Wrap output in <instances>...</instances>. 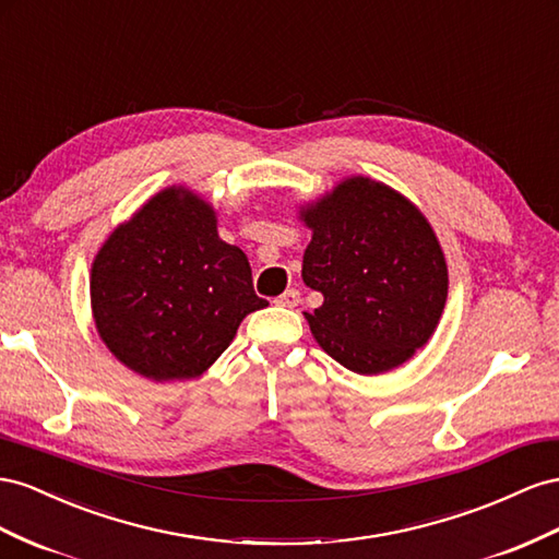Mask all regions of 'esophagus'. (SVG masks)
<instances>
[{
    "label": "esophagus",
    "instance_id": "1",
    "mask_svg": "<svg viewBox=\"0 0 559 559\" xmlns=\"http://www.w3.org/2000/svg\"><path fill=\"white\" fill-rule=\"evenodd\" d=\"M275 304L282 308H296L300 304V292L292 286V289H286L282 296L275 298Z\"/></svg>",
    "mask_w": 559,
    "mask_h": 559
}]
</instances>
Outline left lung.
Returning <instances> with one entry per match:
<instances>
[{"instance_id":"1","label":"left lung","mask_w":559,"mask_h":559,"mask_svg":"<svg viewBox=\"0 0 559 559\" xmlns=\"http://www.w3.org/2000/svg\"><path fill=\"white\" fill-rule=\"evenodd\" d=\"M298 218L312 233L300 277L324 296L304 312L320 348L361 376L412 359L449 292L444 251L420 209L381 180L348 176Z\"/></svg>"}]
</instances>
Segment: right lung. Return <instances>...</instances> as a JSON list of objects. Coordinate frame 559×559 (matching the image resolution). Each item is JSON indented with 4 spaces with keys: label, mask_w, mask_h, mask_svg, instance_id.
Here are the masks:
<instances>
[{
    "label": "right lung",
    "mask_w": 559,
    "mask_h": 559,
    "mask_svg": "<svg viewBox=\"0 0 559 559\" xmlns=\"http://www.w3.org/2000/svg\"><path fill=\"white\" fill-rule=\"evenodd\" d=\"M88 292L105 348L155 383L198 379L245 317L267 306L247 253L223 242L214 206L186 186L159 190L117 225L94 255Z\"/></svg>",
    "instance_id": "obj_1"
}]
</instances>
